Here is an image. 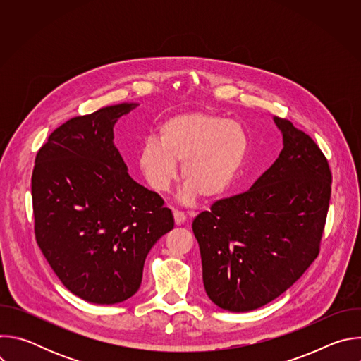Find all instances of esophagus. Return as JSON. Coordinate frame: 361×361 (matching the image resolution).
Here are the masks:
<instances>
[{
	"instance_id": "1",
	"label": "esophagus",
	"mask_w": 361,
	"mask_h": 361,
	"mask_svg": "<svg viewBox=\"0 0 361 361\" xmlns=\"http://www.w3.org/2000/svg\"><path fill=\"white\" fill-rule=\"evenodd\" d=\"M173 214H174V221H176L177 226H183V224L187 221V216H185L183 212L174 210Z\"/></svg>"
}]
</instances>
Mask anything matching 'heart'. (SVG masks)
Wrapping results in <instances>:
<instances>
[{
  "instance_id": "b5f03b06",
  "label": "heart",
  "mask_w": 361,
  "mask_h": 361,
  "mask_svg": "<svg viewBox=\"0 0 361 361\" xmlns=\"http://www.w3.org/2000/svg\"><path fill=\"white\" fill-rule=\"evenodd\" d=\"M248 151V134L243 124L204 111L181 113L167 118L159 140L148 137L137 154L138 169L147 184L164 192L178 176L183 161L185 180L181 197L219 198L234 184Z\"/></svg>"
}]
</instances>
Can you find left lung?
Instances as JSON below:
<instances>
[{
  "instance_id": "obj_1",
  "label": "left lung",
  "mask_w": 361,
  "mask_h": 361,
  "mask_svg": "<svg viewBox=\"0 0 361 361\" xmlns=\"http://www.w3.org/2000/svg\"><path fill=\"white\" fill-rule=\"evenodd\" d=\"M283 149L243 194L200 213L192 231L202 283L223 310L251 312L290 288L317 259L331 195L329 161L310 135L274 117Z\"/></svg>"
}]
</instances>
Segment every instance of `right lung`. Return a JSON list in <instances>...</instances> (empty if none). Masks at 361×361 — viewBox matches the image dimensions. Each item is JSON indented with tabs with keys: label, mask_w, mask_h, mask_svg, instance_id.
Listing matches in <instances>:
<instances>
[{
	"label": "right lung",
	"mask_w": 361,
	"mask_h": 361,
	"mask_svg": "<svg viewBox=\"0 0 361 361\" xmlns=\"http://www.w3.org/2000/svg\"><path fill=\"white\" fill-rule=\"evenodd\" d=\"M138 104L68 120L38 149L31 177L35 240L75 295L116 304L134 295L151 247L174 227L170 209L135 183L113 127Z\"/></svg>",
	"instance_id": "obj_1"
}]
</instances>
